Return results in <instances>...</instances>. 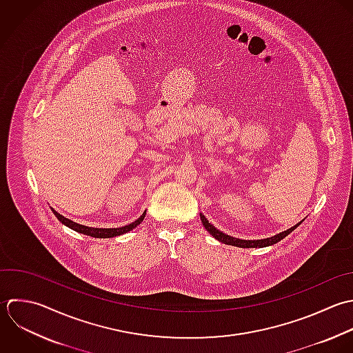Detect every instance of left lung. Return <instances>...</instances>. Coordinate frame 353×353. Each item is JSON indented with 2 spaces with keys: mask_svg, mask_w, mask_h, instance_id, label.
<instances>
[{
  "mask_svg": "<svg viewBox=\"0 0 353 353\" xmlns=\"http://www.w3.org/2000/svg\"><path fill=\"white\" fill-rule=\"evenodd\" d=\"M201 220H202L203 227L210 232V235H212L213 238H216L217 241H220V242H223V243H225V245L238 246V248H265V246L275 245V243H278L279 241H282L283 238H286L290 232H293V231L301 224V223H299L297 225H294V227L289 228L288 231H283V232H281V234H278V235H275V236H272V238H267V239H261V241H242V239H236V238H232V236H230V235L223 234L221 231H219L217 228H214V227L206 220V217L202 216V214H201Z\"/></svg>",
  "mask_w": 353,
  "mask_h": 353,
  "instance_id": "left-lung-1",
  "label": "left lung"
}]
</instances>
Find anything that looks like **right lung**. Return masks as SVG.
I'll use <instances>...</instances> for the list:
<instances>
[{
    "label": "right lung",
    "instance_id": "add662e5",
    "mask_svg": "<svg viewBox=\"0 0 353 353\" xmlns=\"http://www.w3.org/2000/svg\"><path fill=\"white\" fill-rule=\"evenodd\" d=\"M53 214L57 217L59 221H61V224L67 225L68 228L79 232V234H83V235H89V236H93V238H114V236H118V235H122V234H126L129 231H132L134 227H137L145 217V212L140 216V219H137L134 223L132 224H128L125 227H119V228H92V227H85V225H81V224H77L65 217H63L61 214H59L56 210H53Z\"/></svg>",
    "mask_w": 353,
    "mask_h": 353
}]
</instances>
